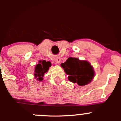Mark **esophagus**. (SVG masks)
Returning a JSON list of instances; mask_svg holds the SVG:
<instances>
[{"mask_svg":"<svg viewBox=\"0 0 121 121\" xmlns=\"http://www.w3.org/2000/svg\"><path fill=\"white\" fill-rule=\"evenodd\" d=\"M55 62L57 63V64H60L61 63V58L60 57H56L54 59Z\"/></svg>","mask_w":121,"mask_h":121,"instance_id":"1","label":"esophagus"}]
</instances>
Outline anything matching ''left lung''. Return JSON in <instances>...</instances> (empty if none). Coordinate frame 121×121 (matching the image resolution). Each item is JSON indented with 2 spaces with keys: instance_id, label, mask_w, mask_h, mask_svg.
I'll list each match as a JSON object with an SVG mask.
<instances>
[{
  "instance_id": "8db88e82",
  "label": "left lung",
  "mask_w": 121,
  "mask_h": 121,
  "mask_svg": "<svg viewBox=\"0 0 121 121\" xmlns=\"http://www.w3.org/2000/svg\"><path fill=\"white\" fill-rule=\"evenodd\" d=\"M61 66L68 75V79L73 83L80 86L88 84L94 77V71L87 61L80 60L77 58L69 57Z\"/></svg>"
}]
</instances>
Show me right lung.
<instances>
[{"mask_svg": "<svg viewBox=\"0 0 121 121\" xmlns=\"http://www.w3.org/2000/svg\"><path fill=\"white\" fill-rule=\"evenodd\" d=\"M52 64L50 61H46L45 60L39 61V63L35 67V78H36L37 81H41L43 80V77L45 73L48 71L49 67Z\"/></svg>", "mask_w": 121, "mask_h": 121, "instance_id": "1", "label": "right lung"}]
</instances>
